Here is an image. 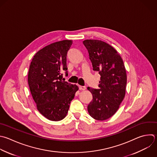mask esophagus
Instances as JSON below:
<instances>
[{
	"label": "esophagus",
	"mask_w": 157,
	"mask_h": 157,
	"mask_svg": "<svg viewBox=\"0 0 157 157\" xmlns=\"http://www.w3.org/2000/svg\"><path fill=\"white\" fill-rule=\"evenodd\" d=\"M79 89L80 90H86V87L84 86H79Z\"/></svg>",
	"instance_id": "obj_1"
}]
</instances>
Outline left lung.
Returning <instances> with one entry per match:
<instances>
[{
	"label": "left lung",
	"mask_w": 157,
	"mask_h": 157,
	"mask_svg": "<svg viewBox=\"0 0 157 157\" xmlns=\"http://www.w3.org/2000/svg\"><path fill=\"white\" fill-rule=\"evenodd\" d=\"M93 71L101 75L98 89L88 87L93 100L88 105L91 117L103 121L113 116L123 100L127 82L123 59L109 44L99 40H85Z\"/></svg>",
	"instance_id": "obj_1"
}]
</instances>
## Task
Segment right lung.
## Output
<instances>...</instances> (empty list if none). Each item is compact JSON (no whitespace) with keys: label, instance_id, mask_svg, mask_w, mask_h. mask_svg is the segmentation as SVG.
<instances>
[{"label":"right lung","instance_id":"right-lung-1","mask_svg":"<svg viewBox=\"0 0 157 157\" xmlns=\"http://www.w3.org/2000/svg\"><path fill=\"white\" fill-rule=\"evenodd\" d=\"M72 44L71 40L51 44L37 52L30 64L28 84L33 98L39 112L52 121L65 118L78 90L61 80L63 72L67 75L66 56Z\"/></svg>","mask_w":157,"mask_h":157}]
</instances>
